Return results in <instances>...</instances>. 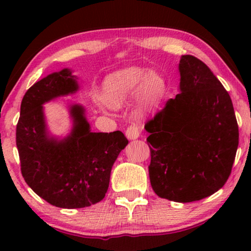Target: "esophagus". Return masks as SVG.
<instances>
[{"instance_id":"1","label":"esophagus","mask_w":251,"mask_h":251,"mask_svg":"<svg viewBox=\"0 0 251 251\" xmlns=\"http://www.w3.org/2000/svg\"><path fill=\"white\" fill-rule=\"evenodd\" d=\"M139 135H140L139 128H138V126H137L136 125L130 126L129 128L126 130V138L130 139V140H135V139H137V138H138V137H139Z\"/></svg>"}]
</instances>
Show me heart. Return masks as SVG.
Segmentation results:
<instances>
[{"label":"heart","instance_id":"1","mask_svg":"<svg viewBox=\"0 0 251 251\" xmlns=\"http://www.w3.org/2000/svg\"><path fill=\"white\" fill-rule=\"evenodd\" d=\"M166 81L155 72L142 67H126L109 75L104 82V95L109 105L121 107L139 91L143 101L155 105L166 92Z\"/></svg>","mask_w":251,"mask_h":251}]
</instances>
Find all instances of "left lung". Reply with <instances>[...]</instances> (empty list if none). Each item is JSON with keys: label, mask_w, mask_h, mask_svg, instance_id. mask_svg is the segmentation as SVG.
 <instances>
[{"label": "left lung", "mask_w": 251, "mask_h": 251, "mask_svg": "<svg viewBox=\"0 0 251 251\" xmlns=\"http://www.w3.org/2000/svg\"><path fill=\"white\" fill-rule=\"evenodd\" d=\"M178 68L179 94L145 129L153 191L185 203L224 186L238 150L239 128L228 92L203 61L185 54Z\"/></svg>", "instance_id": "obj_1"}]
</instances>
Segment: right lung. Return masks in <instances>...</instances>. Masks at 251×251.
I'll return each instance as SVG.
<instances>
[{
  "label": "right lung",
  "instance_id": "add662e5",
  "mask_svg": "<svg viewBox=\"0 0 251 251\" xmlns=\"http://www.w3.org/2000/svg\"><path fill=\"white\" fill-rule=\"evenodd\" d=\"M78 89V78L71 68L47 75L26 91L17 125L24 179L58 208H84L101 201L113 164L128 145L121 131L92 132L81 104L68 105L72 128L66 136L51 133L43 105L76 94Z\"/></svg>",
  "mask_w": 251,
  "mask_h": 251
}]
</instances>
